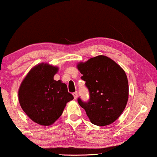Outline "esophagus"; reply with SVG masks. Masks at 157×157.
Returning a JSON list of instances; mask_svg holds the SVG:
<instances>
[{"instance_id": "obj_1", "label": "esophagus", "mask_w": 157, "mask_h": 157, "mask_svg": "<svg viewBox=\"0 0 157 157\" xmlns=\"http://www.w3.org/2000/svg\"><path fill=\"white\" fill-rule=\"evenodd\" d=\"M73 96H74V98L75 99H77V92H75V93H73Z\"/></svg>"}]
</instances>
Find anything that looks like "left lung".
<instances>
[{
	"label": "left lung",
	"mask_w": 157,
	"mask_h": 157,
	"mask_svg": "<svg viewBox=\"0 0 157 157\" xmlns=\"http://www.w3.org/2000/svg\"><path fill=\"white\" fill-rule=\"evenodd\" d=\"M88 89L90 99L85 102L78 98L93 124L106 126L119 118L128 100L127 75L120 65L106 56H98L77 64Z\"/></svg>",
	"instance_id": "1"
}]
</instances>
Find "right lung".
I'll return each mask as SVG.
<instances>
[{
	"mask_svg": "<svg viewBox=\"0 0 157 157\" xmlns=\"http://www.w3.org/2000/svg\"><path fill=\"white\" fill-rule=\"evenodd\" d=\"M58 67L40 64L29 71L19 89V101L25 114L33 122L48 126L62 114L67 102L74 97L61 80L53 76Z\"/></svg>",
	"mask_w": 157,
	"mask_h": 157,
	"instance_id": "right-lung-1",
	"label": "right lung"
}]
</instances>
